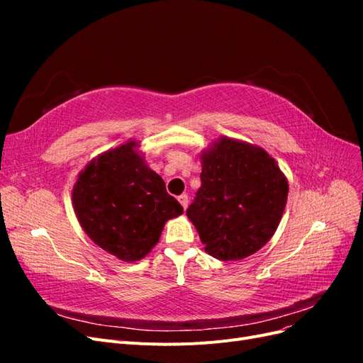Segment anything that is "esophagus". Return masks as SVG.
Returning a JSON list of instances; mask_svg holds the SVG:
<instances>
[{
  "mask_svg": "<svg viewBox=\"0 0 363 363\" xmlns=\"http://www.w3.org/2000/svg\"><path fill=\"white\" fill-rule=\"evenodd\" d=\"M179 201H180L182 207H183L184 211H186V207H188V203H189V200H188V195H186V194H182V195L179 196Z\"/></svg>",
  "mask_w": 363,
  "mask_h": 363,
  "instance_id": "1",
  "label": "esophagus"
}]
</instances>
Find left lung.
Instances as JSON below:
<instances>
[{
  "mask_svg": "<svg viewBox=\"0 0 363 363\" xmlns=\"http://www.w3.org/2000/svg\"><path fill=\"white\" fill-rule=\"evenodd\" d=\"M201 188L186 215L212 257L255 255L276 233L289 184L267 150L219 136L200 155Z\"/></svg>",
  "mask_w": 363,
  "mask_h": 363,
  "instance_id": "obj_1",
  "label": "left lung"
}]
</instances>
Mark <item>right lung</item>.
<instances>
[{"mask_svg":"<svg viewBox=\"0 0 363 363\" xmlns=\"http://www.w3.org/2000/svg\"><path fill=\"white\" fill-rule=\"evenodd\" d=\"M71 194L83 232L127 263L144 259L167 221L183 213L160 175L148 167L136 139L94 157L77 175Z\"/></svg>","mask_w":363,"mask_h":363,"instance_id":"obj_1","label":"right lung"}]
</instances>
